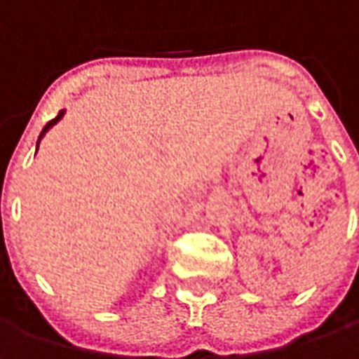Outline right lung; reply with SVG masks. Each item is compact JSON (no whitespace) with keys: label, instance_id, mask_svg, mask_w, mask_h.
<instances>
[{"label":"right lung","instance_id":"add662e5","mask_svg":"<svg viewBox=\"0 0 359 359\" xmlns=\"http://www.w3.org/2000/svg\"><path fill=\"white\" fill-rule=\"evenodd\" d=\"M63 115H65V111H59V115H57L55 118H51V121H49V123H47V125H45L43 130H41V135H39V141H41V137H43L45 133H47V130L51 129V127H53V125H55L57 121H61V117H63ZM39 141H37V147H39Z\"/></svg>","mask_w":359,"mask_h":359}]
</instances>
